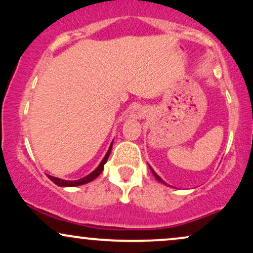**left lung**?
Listing matches in <instances>:
<instances>
[{
	"label": "left lung",
	"mask_w": 253,
	"mask_h": 253,
	"mask_svg": "<svg viewBox=\"0 0 253 253\" xmlns=\"http://www.w3.org/2000/svg\"><path fill=\"white\" fill-rule=\"evenodd\" d=\"M150 169H151V171H152L153 176H155V177H156V179H157V181H158V182H161V183H164V184H165V182L163 181V179H162V178H161V177H159L158 175H157V173L155 172V171H153V169H152V168H151V167H150Z\"/></svg>",
	"instance_id": "left-lung-1"
}]
</instances>
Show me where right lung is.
I'll return each mask as SVG.
<instances>
[{"instance_id":"right-lung-1","label":"right lung","mask_w":253,"mask_h":253,"mask_svg":"<svg viewBox=\"0 0 253 253\" xmlns=\"http://www.w3.org/2000/svg\"><path fill=\"white\" fill-rule=\"evenodd\" d=\"M112 146H113V143L110 144V146H109V149H108V152L106 153V156H104V158L102 159V162H101L100 165H98L96 169L92 171L91 173H89L88 176L83 177V178H81V179H77V181H65V179H60V178H57V177L47 175L48 178H50L51 181L54 183V184L59 185V187H77V185H82V184H85V183H89V182L94 181V179L96 178V177L100 175V173L103 171V167H104V164H106L107 159H108V157L110 155V151H112Z\"/></svg>"}]
</instances>
